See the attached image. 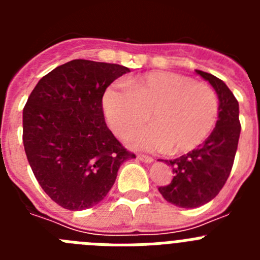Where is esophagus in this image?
<instances>
[{
	"mask_svg": "<svg viewBox=\"0 0 260 260\" xmlns=\"http://www.w3.org/2000/svg\"><path fill=\"white\" fill-rule=\"evenodd\" d=\"M137 158L143 162H152L153 161V158L151 157V156H147V155H138Z\"/></svg>",
	"mask_w": 260,
	"mask_h": 260,
	"instance_id": "esophagus-1",
	"label": "esophagus"
}]
</instances>
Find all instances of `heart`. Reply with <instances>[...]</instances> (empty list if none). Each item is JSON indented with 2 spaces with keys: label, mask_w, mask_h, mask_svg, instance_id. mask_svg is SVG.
Segmentation results:
<instances>
[{
  "label": "heart",
  "mask_w": 260,
  "mask_h": 260,
  "mask_svg": "<svg viewBox=\"0 0 260 260\" xmlns=\"http://www.w3.org/2000/svg\"><path fill=\"white\" fill-rule=\"evenodd\" d=\"M127 86L108 87L103 95V110L118 137H125L150 117L152 125L126 139L133 148L165 150L172 155L190 152L207 139L217 122V95L192 78L151 71L130 79Z\"/></svg>",
  "instance_id": "heart-1"
}]
</instances>
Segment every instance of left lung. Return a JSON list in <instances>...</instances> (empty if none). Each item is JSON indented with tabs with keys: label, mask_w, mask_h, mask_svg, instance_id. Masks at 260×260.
I'll return each instance as SVG.
<instances>
[{
	"label": "left lung",
	"mask_w": 260,
	"mask_h": 260,
	"mask_svg": "<svg viewBox=\"0 0 260 260\" xmlns=\"http://www.w3.org/2000/svg\"><path fill=\"white\" fill-rule=\"evenodd\" d=\"M210 82L219 98V119L213 132L198 148L174 160H165L173 180L158 191L169 203L181 208H197L219 194L231 174L238 147L241 123L237 99L221 79L195 70Z\"/></svg>",
	"instance_id": "8db88e82"
}]
</instances>
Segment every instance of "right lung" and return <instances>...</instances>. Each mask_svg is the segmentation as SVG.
<instances>
[{
    "label": "right lung",
    "mask_w": 260,
    "mask_h": 260,
    "mask_svg": "<svg viewBox=\"0 0 260 260\" xmlns=\"http://www.w3.org/2000/svg\"><path fill=\"white\" fill-rule=\"evenodd\" d=\"M73 59L39 80L23 109V146L41 189L70 211L100 203L123 161L134 158L105 123L103 95L128 73Z\"/></svg>",
    "instance_id": "add662e5"
}]
</instances>
